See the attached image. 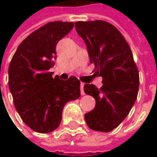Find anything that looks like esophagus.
Segmentation results:
<instances>
[{"instance_id":"34e87169","label":"esophagus","mask_w":157,"mask_h":157,"mask_svg":"<svg viewBox=\"0 0 157 157\" xmlns=\"http://www.w3.org/2000/svg\"><path fill=\"white\" fill-rule=\"evenodd\" d=\"M80 88H81V94H82V95H85V91H84V83H81Z\"/></svg>"}]
</instances>
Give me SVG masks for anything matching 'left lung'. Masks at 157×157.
<instances>
[{"instance_id":"1","label":"left lung","mask_w":157,"mask_h":157,"mask_svg":"<svg viewBox=\"0 0 157 157\" xmlns=\"http://www.w3.org/2000/svg\"><path fill=\"white\" fill-rule=\"evenodd\" d=\"M75 29L86 42L89 61L102 77L101 88L86 84V94L95 98L93 110L85 114L88 127L110 132L128 115L137 97L140 74L127 41L119 30L104 21H77Z\"/></svg>"}]
</instances>
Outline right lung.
Returning a JSON list of instances; mask_svg holds the SVG:
<instances>
[{"instance_id": "right-lung-1", "label": "right lung", "mask_w": 157, "mask_h": 157, "mask_svg": "<svg viewBox=\"0 0 157 157\" xmlns=\"http://www.w3.org/2000/svg\"><path fill=\"white\" fill-rule=\"evenodd\" d=\"M73 22L52 21L29 35L17 47L8 68V86L23 122L37 133L56 130L64 105L80 97V81L59 80L49 70L56 58V44Z\"/></svg>"}]
</instances>
